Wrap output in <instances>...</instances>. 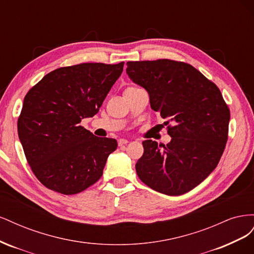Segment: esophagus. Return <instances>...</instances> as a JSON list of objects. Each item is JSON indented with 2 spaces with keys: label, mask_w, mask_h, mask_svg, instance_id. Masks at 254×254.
<instances>
[{
  "label": "esophagus",
  "mask_w": 254,
  "mask_h": 254,
  "mask_svg": "<svg viewBox=\"0 0 254 254\" xmlns=\"http://www.w3.org/2000/svg\"><path fill=\"white\" fill-rule=\"evenodd\" d=\"M127 143H128V141H127V140H125V139H120V140H119V146L126 145Z\"/></svg>",
  "instance_id": "esophagus-1"
}]
</instances>
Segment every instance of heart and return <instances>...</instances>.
Instances as JSON below:
<instances>
[{"instance_id": "heart-1", "label": "heart", "mask_w": 254, "mask_h": 254, "mask_svg": "<svg viewBox=\"0 0 254 254\" xmlns=\"http://www.w3.org/2000/svg\"><path fill=\"white\" fill-rule=\"evenodd\" d=\"M130 88H134V87H130Z\"/></svg>"}]
</instances>
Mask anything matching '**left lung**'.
Here are the masks:
<instances>
[{
    "mask_svg": "<svg viewBox=\"0 0 254 254\" xmlns=\"http://www.w3.org/2000/svg\"><path fill=\"white\" fill-rule=\"evenodd\" d=\"M126 72L148 92L150 107L167 120L166 145L143 142L135 171L146 186L186 194L217 166L228 140L230 110L218 87L189 64L170 59L128 61Z\"/></svg>",
    "mask_w": 254,
    "mask_h": 254,
    "instance_id": "obj_1",
    "label": "left lung"
}]
</instances>
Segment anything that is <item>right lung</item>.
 Listing matches in <instances>:
<instances>
[{"instance_id":"right-lung-1","label":"right lung","mask_w":254,"mask_h":254,"mask_svg":"<svg viewBox=\"0 0 254 254\" xmlns=\"http://www.w3.org/2000/svg\"><path fill=\"white\" fill-rule=\"evenodd\" d=\"M123 67L124 63L59 67L27 92L18 134L30 168L45 188L74 195L102 177L118 142L95 136L80 122L98 112Z\"/></svg>"}]
</instances>
